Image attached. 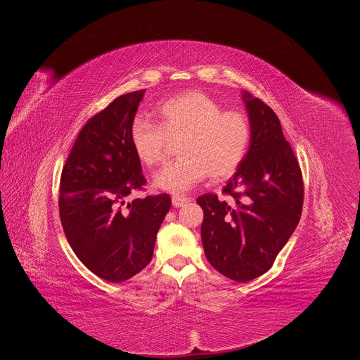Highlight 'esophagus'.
<instances>
[{
	"label": "esophagus",
	"instance_id": "34e87169",
	"mask_svg": "<svg viewBox=\"0 0 360 360\" xmlns=\"http://www.w3.org/2000/svg\"><path fill=\"white\" fill-rule=\"evenodd\" d=\"M189 199L188 198H184V196H172V205L175 207H181L184 206Z\"/></svg>",
	"mask_w": 360,
	"mask_h": 360
}]
</instances>
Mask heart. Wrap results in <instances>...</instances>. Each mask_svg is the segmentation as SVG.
I'll return each instance as SVG.
<instances>
[{"instance_id": "b5f03b06", "label": "heart", "mask_w": 360, "mask_h": 360, "mask_svg": "<svg viewBox=\"0 0 360 360\" xmlns=\"http://www.w3.org/2000/svg\"><path fill=\"white\" fill-rule=\"evenodd\" d=\"M158 124L147 117L133 119L130 144L146 167L165 161L171 141H179L176 161L164 167L154 185L171 193H184L206 176L224 181L241 167L252 136L243 112L223 106L200 91L172 96L155 109Z\"/></svg>"}]
</instances>
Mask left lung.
I'll return each instance as SVG.
<instances>
[{
  "label": "left lung",
  "mask_w": 360,
  "mask_h": 360,
  "mask_svg": "<svg viewBox=\"0 0 360 360\" xmlns=\"http://www.w3.org/2000/svg\"><path fill=\"white\" fill-rule=\"evenodd\" d=\"M252 136L250 150L223 188L198 198L205 217L202 243L210 265L221 275L248 282L269 271L297 227L304 185L299 161L276 113L244 91Z\"/></svg>",
  "instance_id": "8db88e82"
}]
</instances>
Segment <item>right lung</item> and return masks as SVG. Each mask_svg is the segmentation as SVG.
Segmentation results:
<instances>
[{
	"label": "right lung",
	"instance_id": "add662e5",
	"mask_svg": "<svg viewBox=\"0 0 360 360\" xmlns=\"http://www.w3.org/2000/svg\"><path fill=\"white\" fill-rule=\"evenodd\" d=\"M146 89L117 96L78 133L60 178V220L78 259L96 276L119 283L153 258L171 207L167 193L124 199L147 184L129 137Z\"/></svg>",
	"mask_w": 360,
	"mask_h": 360
}]
</instances>
